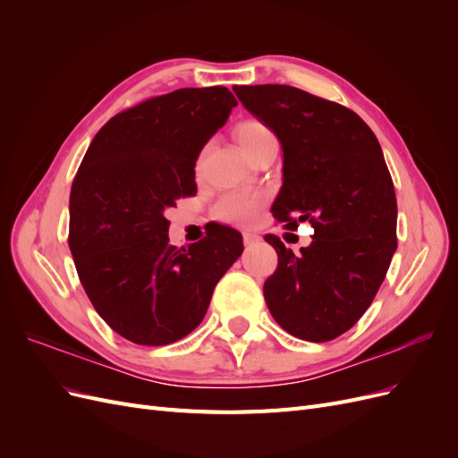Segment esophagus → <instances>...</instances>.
Masks as SVG:
<instances>
[{
    "instance_id": "obj_1",
    "label": "esophagus",
    "mask_w": 458,
    "mask_h": 458,
    "mask_svg": "<svg viewBox=\"0 0 458 458\" xmlns=\"http://www.w3.org/2000/svg\"><path fill=\"white\" fill-rule=\"evenodd\" d=\"M242 239H244V244H246V246H250V244H254V242L259 241V234H256V233H252V231H244V233H242Z\"/></svg>"
}]
</instances>
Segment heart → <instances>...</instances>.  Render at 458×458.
<instances>
[{
	"mask_svg": "<svg viewBox=\"0 0 458 458\" xmlns=\"http://www.w3.org/2000/svg\"><path fill=\"white\" fill-rule=\"evenodd\" d=\"M234 137H237V141L246 152L248 158H252L263 147L276 143V137L271 131V128L259 120L241 122L237 130H234ZM259 208H261L259 197L248 195V192H233V195H227L217 202L216 216L224 221H231V224L246 225L250 224V221H254Z\"/></svg>",
	"mask_w": 458,
	"mask_h": 458,
	"instance_id": "obj_1",
	"label": "heart"
}]
</instances>
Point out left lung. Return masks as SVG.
I'll use <instances>...</instances> for the list:
<instances>
[{
	"label": "left lung",
	"instance_id": "8db88e82",
	"mask_svg": "<svg viewBox=\"0 0 458 458\" xmlns=\"http://www.w3.org/2000/svg\"><path fill=\"white\" fill-rule=\"evenodd\" d=\"M233 91L283 145L273 217L284 229L300 221L315 229L300 254L266 234L279 256L263 284L267 308L296 338L335 340L369 310L397 248V200L380 143L353 110L303 89L266 84Z\"/></svg>",
	"mask_w": 458,
	"mask_h": 458
}]
</instances>
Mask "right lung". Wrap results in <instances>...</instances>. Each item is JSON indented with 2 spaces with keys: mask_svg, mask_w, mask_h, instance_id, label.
Here are the masks:
<instances>
[{
  "mask_svg": "<svg viewBox=\"0 0 458 458\" xmlns=\"http://www.w3.org/2000/svg\"><path fill=\"white\" fill-rule=\"evenodd\" d=\"M233 106L224 86L150 97L110 118L80 164L68 246L95 311L133 344L165 345L195 330L244 250L241 233L225 225L189 250L175 248L164 216L197 195L199 152Z\"/></svg>",
  "mask_w": 458,
  "mask_h": 458,
  "instance_id": "obj_1",
  "label": "right lung"
}]
</instances>
